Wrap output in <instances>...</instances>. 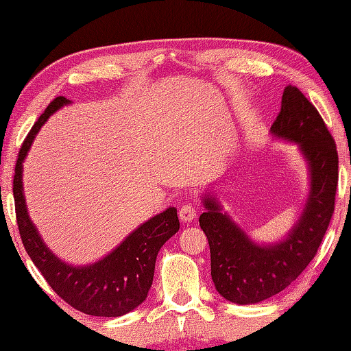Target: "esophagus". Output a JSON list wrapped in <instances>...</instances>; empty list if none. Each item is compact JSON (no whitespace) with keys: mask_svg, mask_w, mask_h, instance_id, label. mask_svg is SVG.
<instances>
[{"mask_svg":"<svg viewBox=\"0 0 351 351\" xmlns=\"http://www.w3.org/2000/svg\"><path fill=\"white\" fill-rule=\"evenodd\" d=\"M180 218L184 222H190L196 218V208L193 206H190V204H186V206H182L180 208Z\"/></svg>","mask_w":351,"mask_h":351,"instance_id":"1","label":"esophagus"}]
</instances>
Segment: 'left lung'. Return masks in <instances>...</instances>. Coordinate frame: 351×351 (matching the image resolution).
Wrapping results in <instances>:
<instances>
[{"instance_id":"obj_1","label":"left lung","mask_w":351,"mask_h":351,"mask_svg":"<svg viewBox=\"0 0 351 351\" xmlns=\"http://www.w3.org/2000/svg\"><path fill=\"white\" fill-rule=\"evenodd\" d=\"M270 133L296 144L308 171L304 208L284 238L256 242L224 212L218 196L210 190L201 195L206 212L199 226L208 239L213 284L222 298L239 305L265 301L295 281L315 258L335 210L336 144L321 114L298 87L284 88L281 112Z\"/></svg>"}]
</instances>
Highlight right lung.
I'll return each instance as SVG.
<instances>
[{
    "label": "right lung",
    "mask_w": 351,
    "mask_h": 351,
    "mask_svg": "<svg viewBox=\"0 0 351 351\" xmlns=\"http://www.w3.org/2000/svg\"><path fill=\"white\" fill-rule=\"evenodd\" d=\"M72 101L58 97L32 127L18 154L14 178L16 222L25 252L49 285L73 308L92 316L118 317L141 305L154 282L158 252L180 230L176 208L169 207L143 222L110 253L86 265L69 264L43 241L30 219L23 187V164L35 136L47 119Z\"/></svg>",
    "instance_id": "1"
}]
</instances>
